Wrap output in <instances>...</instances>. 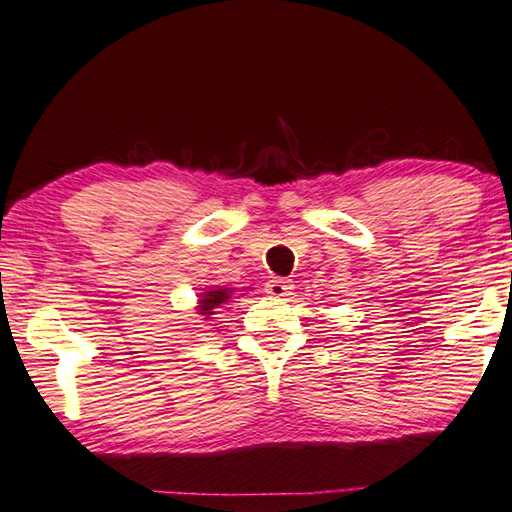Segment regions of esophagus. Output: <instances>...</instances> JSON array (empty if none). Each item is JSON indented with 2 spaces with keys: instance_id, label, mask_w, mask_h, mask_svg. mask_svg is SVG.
Returning <instances> with one entry per match:
<instances>
[{
  "instance_id": "obj_1",
  "label": "esophagus",
  "mask_w": 512,
  "mask_h": 512,
  "mask_svg": "<svg viewBox=\"0 0 512 512\" xmlns=\"http://www.w3.org/2000/svg\"><path fill=\"white\" fill-rule=\"evenodd\" d=\"M291 282L289 280H282V278H275L266 282V294H271L273 298H287L291 296Z\"/></svg>"
}]
</instances>
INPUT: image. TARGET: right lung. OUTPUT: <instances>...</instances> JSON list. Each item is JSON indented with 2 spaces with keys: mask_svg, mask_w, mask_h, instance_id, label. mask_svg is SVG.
I'll return each instance as SVG.
<instances>
[{
  "mask_svg": "<svg viewBox=\"0 0 512 512\" xmlns=\"http://www.w3.org/2000/svg\"><path fill=\"white\" fill-rule=\"evenodd\" d=\"M232 291L234 289L225 287H212L209 291H202L198 300V314L205 316V321L212 319V314H216L214 310H218V307L232 298Z\"/></svg>",
  "mask_w": 512,
  "mask_h": 512,
  "instance_id": "right-lung-1",
  "label": "right lung"
}]
</instances>
